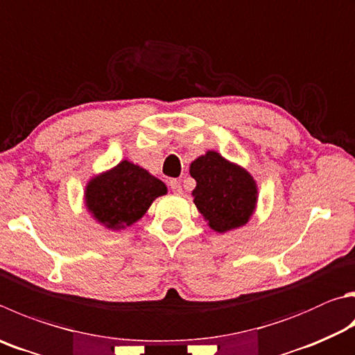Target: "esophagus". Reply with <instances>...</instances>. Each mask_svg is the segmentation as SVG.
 <instances>
[{
	"label": "esophagus",
	"instance_id": "34e87169",
	"mask_svg": "<svg viewBox=\"0 0 355 355\" xmlns=\"http://www.w3.org/2000/svg\"><path fill=\"white\" fill-rule=\"evenodd\" d=\"M169 186H171V189H172V192L173 194H182V183L178 182V180H171L169 182Z\"/></svg>",
	"mask_w": 355,
	"mask_h": 355
}]
</instances>
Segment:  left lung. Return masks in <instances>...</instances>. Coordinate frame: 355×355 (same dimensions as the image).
I'll use <instances>...</instances> for the list:
<instances>
[{
	"label": "left lung",
	"mask_w": 355,
	"mask_h": 355,
	"mask_svg": "<svg viewBox=\"0 0 355 355\" xmlns=\"http://www.w3.org/2000/svg\"><path fill=\"white\" fill-rule=\"evenodd\" d=\"M189 173L197 182L192 191L194 203L211 230L227 233L250 220L257 202V186L243 167L208 150L192 161Z\"/></svg>",
	"instance_id": "1"
}]
</instances>
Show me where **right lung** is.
Segmentation results:
<instances>
[{"mask_svg":"<svg viewBox=\"0 0 355 355\" xmlns=\"http://www.w3.org/2000/svg\"><path fill=\"white\" fill-rule=\"evenodd\" d=\"M166 192L167 188L161 180L124 159L113 169L89 180L85 205L96 222L118 231L138 222L153 200Z\"/></svg>","mask_w":355,"mask_h":355,"instance_id":"add662e5","label":"right lung"}]
</instances>
